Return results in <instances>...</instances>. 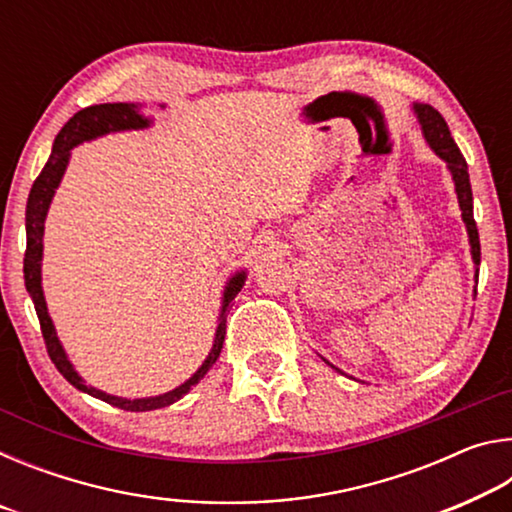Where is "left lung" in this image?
Masks as SVG:
<instances>
[{"instance_id":"1","label":"left lung","mask_w":512,"mask_h":512,"mask_svg":"<svg viewBox=\"0 0 512 512\" xmlns=\"http://www.w3.org/2000/svg\"><path fill=\"white\" fill-rule=\"evenodd\" d=\"M418 112V119L422 124V133L427 137V142L436 155H440L447 162L449 171H452L456 194H458V205H461L463 221L467 225V235H470V246H472V259L474 264H481V244H479V230H476V221L472 214V187H470V173H467V162L463 158L461 149H458L452 133H449L447 121L436 108H431L424 103V106H415ZM479 273V271H476ZM339 370V368H336Z\"/></svg>"}]
</instances>
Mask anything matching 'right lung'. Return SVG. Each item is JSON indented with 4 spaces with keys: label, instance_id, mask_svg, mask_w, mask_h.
I'll return each instance as SVG.
<instances>
[{
    "label": "right lung",
    "instance_id": "add662e5",
    "mask_svg": "<svg viewBox=\"0 0 512 512\" xmlns=\"http://www.w3.org/2000/svg\"><path fill=\"white\" fill-rule=\"evenodd\" d=\"M146 124H149V121H146L140 112L135 110V106H128V103H99V106H90V108L79 110L63 126V131L56 135L54 149H51V158L47 160L45 169L40 171L36 183H33L29 201H27V253H24V284H27V291L33 300V305H36L42 339H45L49 359L54 361V366L58 368L60 375H63L69 384L79 388V391L88 393L92 397H99V400L117 406V409H124V411L162 409V406L178 402L180 397L187 395L189 391H192V386H196L198 381L205 377V372L212 368V363L216 359H219L221 348H223V339H225V316H228V311H230V302L235 300L241 287H244V277H246V273H237L228 282V287H225V293H223V309H221L219 327H216V339H214V348L210 352V357H207L203 366L196 370V375L189 377L183 386L176 388V391H169V393L158 395V397H144V400H124V397H115V395L101 393L92 386H85V381L76 375L72 363H69L65 357L63 345L58 343L56 329L47 314V302H45V296H42V287H40V280H42L40 259H42V235H45V216H47L49 203H51V198H54L60 178H63V173H65L72 146L81 144L85 140H92V137H99L103 133L126 131V128H144Z\"/></svg>",
    "mask_w": 512,
    "mask_h": 512
}]
</instances>
